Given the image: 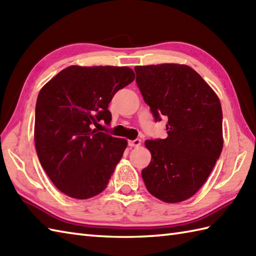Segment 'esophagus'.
Instances as JSON below:
<instances>
[{
  "label": "esophagus",
  "instance_id": "esophagus-1",
  "mask_svg": "<svg viewBox=\"0 0 256 256\" xmlns=\"http://www.w3.org/2000/svg\"><path fill=\"white\" fill-rule=\"evenodd\" d=\"M140 144H142V140L138 138H135L133 140H128V146H131V148H138Z\"/></svg>",
  "mask_w": 256,
  "mask_h": 256
}]
</instances>
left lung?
I'll return each mask as SVG.
<instances>
[{
    "mask_svg": "<svg viewBox=\"0 0 256 256\" xmlns=\"http://www.w3.org/2000/svg\"><path fill=\"white\" fill-rule=\"evenodd\" d=\"M136 84L154 120L168 118L167 138L148 140L152 160L142 170L148 192L176 204L198 192L224 148L222 108L209 84L186 64L138 66Z\"/></svg>",
    "mask_w": 256,
    "mask_h": 256,
    "instance_id": "8db88e82",
    "label": "left lung"
}]
</instances>
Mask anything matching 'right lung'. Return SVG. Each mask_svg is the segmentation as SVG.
Returning <instances> with one entry per match:
<instances>
[{
    "label": "right lung",
    "mask_w": 256,
    "mask_h": 256,
    "mask_svg": "<svg viewBox=\"0 0 256 256\" xmlns=\"http://www.w3.org/2000/svg\"><path fill=\"white\" fill-rule=\"evenodd\" d=\"M135 79L128 67L70 66L42 86L35 108V146L40 164L64 194L88 199L102 192L128 142L99 132L111 122L108 103Z\"/></svg>",
    "instance_id": "add662e5"
}]
</instances>
